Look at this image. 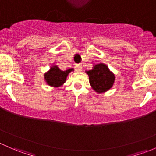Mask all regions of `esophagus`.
Returning <instances> with one entry per match:
<instances>
[{
	"mask_svg": "<svg viewBox=\"0 0 156 156\" xmlns=\"http://www.w3.org/2000/svg\"><path fill=\"white\" fill-rule=\"evenodd\" d=\"M76 67V68H77V70H79V71H81V70H83V65H82V64H77Z\"/></svg>",
	"mask_w": 156,
	"mask_h": 156,
	"instance_id": "esophagus-1",
	"label": "esophagus"
}]
</instances>
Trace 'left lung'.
<instances>
[{
	"mask_svg": "<svg viewBox=\"0 0 156 156\" xmlns=\"http://www.w3.org/2000/svg\"><path fill=\"white\" fill-rule=\"evenodd\" d=\"M86 73L89 75L90 85L96 92H104L113 86L115 76L105 64L94 65L92 70H88Z\"/></svg>",
	"mask_w": 156,
	"mask_h": 156,
	"instance_id": "obj_1",
	"label": "left lung"
}]
</instances>
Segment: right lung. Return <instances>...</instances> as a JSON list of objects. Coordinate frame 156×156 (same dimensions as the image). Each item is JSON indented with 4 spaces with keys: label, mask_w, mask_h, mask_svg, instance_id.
Here are the masks:
<instances>
[{
    "label": "right lung",
    "mask_w": 156,
    "mask_h": 156,
    "mask_svg": "<svg viewBox=\"0 0 156 156\" xmlns=\"http://www.w3.org/2000/svg\"><path fill=\"white\" fill-rule=\"evenodd\" d=\"M73 70V68L66 70H62L56 65L52 67L50 70L44 74V78L49 86L53 87H58L63 85L66 81L67 75Z\"/></svg>",
    "instance_id": "right-lung-1"
}]
</instances>
